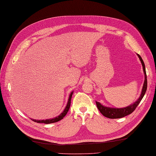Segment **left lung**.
Returning a JSON list of instances; mask_svg holds the SVG:
<instances>
[{
	"label": "left lung",
	"instance_id": "8db88e82",
	"mask_svg": "<svg viewBox=\"0 0 156 156\" xmlns=\"http://www.w3.org/2000/svg\"><path fill=\"white\" fill-rule=\"evenodd\" d=\"M137 55L139 57L140 61L142 63L144 74V78H145L140 95V97L134 103H133V104H131L125 107H123V108H114V107H106L101 105V103L98 101H95L99 111H100V113L105 117L109 118V119H119V118H122L124 117H125L128 115H130V113L133 112L136 108L142 99L144 95H145L146 90H147V76L146 73L145 65L140 56L138 54H137Z\"/></svg>",
	"mask_w": 156,
	"mask_h": 156
}]
</instances>
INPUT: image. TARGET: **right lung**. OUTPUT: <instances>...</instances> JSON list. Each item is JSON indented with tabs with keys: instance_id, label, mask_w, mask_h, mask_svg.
<instances>
[{
	"instance_id": "1",
	"label": "right lung",
	"mask_w": 156,
	"mask_h": 156,
	"mask_svg": "<svg viewBox=\"0 0 156 156\" xmlns=\"http://www.w3.org/2000/svg\"><path fill=\"white\" fill-rule=\"evenodd\" d=\"M74 91H73L72 92L70 93V95H69V100H68L67 102V104L65 107V109L62 111V112L58 116L56 117L55 118L53 119H46V120H36V119H32L33 121L35 122H39V123H45V124H50V123H53V122H58L59 121H61L62 120L64 117H65V115H66V113H68V111H69V109H70V103H71V98L72 96H73V94Z\"/></svg>"
}]
</instances>
